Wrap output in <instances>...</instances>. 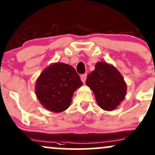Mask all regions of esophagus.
<instances>
[{
	"instance_id": "obj_1",
	"label": "esophagus",
	"mask_w": 155,
	"mask_h": 155,
	"mask_svg": "<svg viewBox=\"0 0 155 155\" xmlns=\"http://www.w3.org/2000/svg\"><path fill=\"white\" fill-rule=\"evenodd\" d=\"M81 79L83 83H85V81L87 79V74H83L81 76Z\"/></svg>"
}]
</instances>
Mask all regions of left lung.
Returning <instances> with one entry per match:
<instances>
[{
    "label": "left lung",
    "instance_id": "obj_1",
    "mask_svg": "<svg viewBox=\"0 0 155 155\" xmlns=\"http://www.w3.org/2000/svg\"><path fill=\"white\" fill-rule=\"evenodd\" d=\"M86 84L93 91L98 106L104 110H115L124 99L127 84L121 74L113 64L98 62L88 74Z\"/></svg>",
    "mask_w": 155,
    "mask_h": 155
}]
</instances>
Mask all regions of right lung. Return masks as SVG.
<instances>
[{"mask_svg": "<svg viewBox=\"0 0 155 155\" xmlns=\"http://www.w3.org/2000/svg\"><path fill=\"white\" fill-rule=\"evenodd\" d=\"M82 84L72 66L55 62L45 68L37 78L35 93L43 107L61 113L69 107L74 93Z\"/></svg>", "mask_w": 155, "mask_h": 155, "instance_id": "obj_1", "label": "right lung"}]
</instances>
